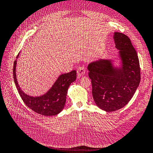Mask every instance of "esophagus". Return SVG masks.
Masks as SVG:
<instances>
[{
    "label": "esophagus",
    "instance_id": "1",
    "mask_svg": "<svg viewBox=\"0 0 153 153\" xmlns=\"http://www.w3.org/2000/svg\"><path fill=\"white\" fill-rule=\"evenodd\" d=\"M85 73V69L83 66H80L78 68V69L77 70V76L81 77L83 76Z\"/></svg>",
    "mask_w": 153,
    "mask_h": 153
}]
</instances>
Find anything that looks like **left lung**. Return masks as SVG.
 Here are the masks:
<instances>
[{"label": "left lung", "instance_id": "left-lung-1", "mask_svg": "<svg viewBox=\"0 0 153 153\" xmlns=\"http://www.w3.org/2000/svg\"><path fill=\"white\" fill-rule=\"evenodd\" d=\"M114 39L122 58L121 69L113 68L107 60H100L88 66L94 101L106 112L125 106L134 96L141 80L139 58L130 39L119 32H116Z\"/></svg>", "mask_w": 153, "mask_h": 153}]
</instances>
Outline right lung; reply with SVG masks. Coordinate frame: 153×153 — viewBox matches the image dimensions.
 Here are the masks:
<instances>
[{
	"label": "right lung",
	"instance_id": "obj_1",
	"mask_svg": "<svg viewBox=\"0 0 153 153\" xmlns=\"http://www.w3.org/2000/svg\"><path fill=\"white\" fill-rule=\"evenodd\" d=\"M16 61L15 60L13 68L14 82L19 95L26 106L41 115L51 116L59 114L64 107L68 87L71 83L76 79V70L60 75L52 88L45 95L33 97L27 95L19 88L16 79Z\"/></svg>",
	"mask_w": 153,
	"mask_h": 153
}]
</instances>
